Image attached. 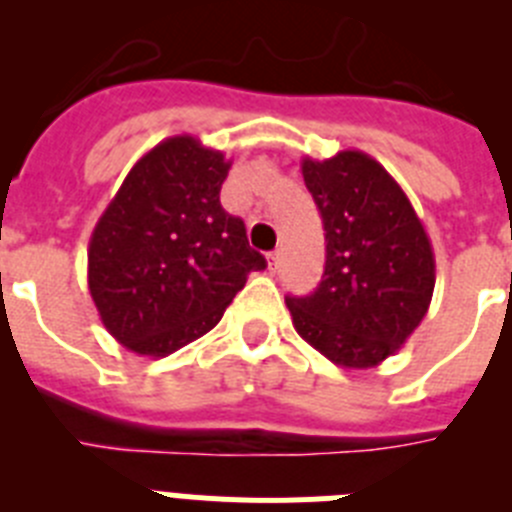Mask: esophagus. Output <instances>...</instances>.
<instances>
[{
	"mask_svg": "<svg viewBox=\"0 0 512 512\" xmlns=\"http://www.w3.org/2000/svg\"><path fill=\"white\" fill-rule=\"evenodd\" d=\"M279 261H282V253H279V251H271V253H269V269H271V271H277V269H279Z\"/></svg>",
	"mask_w": 512,
	"mask_h": 512,
	"instance_id": "obj_1",
	"label": "esophagus"
}]
</instances>
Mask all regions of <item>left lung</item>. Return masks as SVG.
I'll list each match as a JSON object with an SVG mask.
<instances>
[{"label": "left lung", "mask_w": 512, "mask_h": 512, "mask_svg": "<svg viewBox=\"0 0 512 512\" xmlns=\"http://www.w3.org/2000/svg\"><path fill=\"white\" fill-rule=\"evenodd\" d=\"M325 230V271L307 297H287L295 330L343 369H372L400 351L431 305L436 259L408 194L364 151L302 158Z\"/></svg>", "instance_id": "1"}]
</instances>
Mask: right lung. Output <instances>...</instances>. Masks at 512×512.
Masks as SVG:
<instances>
[{
    "label": "right lung",
    "mask_w": 512,
    "mask_h": 512,
    "mask_svg": "<svg viewBox=\"0 0 512 512\" xmlns=\"http://www.w3.org/2000/svg\"><path fill=\"white\" fill-rule=\"evenodd\" d=\"M230 161L192 135L161 140L125 176L89 241V292L104 328L138 356L205 336L266 259L220 205Z\"/></svg>",
    "instance_id": "add662e5"
}]
</instances>
